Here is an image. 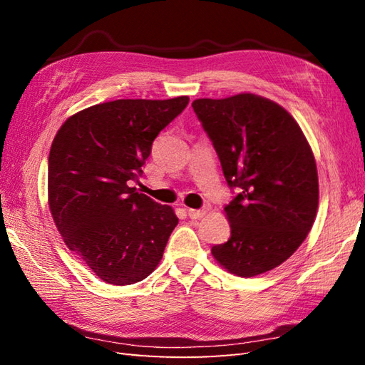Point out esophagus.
I'll use <instances>...</instances> for the list:
<instances>
[{
    "instance_id": "34e87169",
    "label": "esophagus",
    "mask_w": 365,
    "mask_h": 365,
    "mask_svg": "<svg viewBox=\"0 0 365 365\" xmlns=\"http://www.w3.org/2000/svg\"><path fill=\"white\" fill-rule=\"evenodd\" d=\"M188 216L191 220H200L205 216V210H195V208H190Z\"/></svg>"
}]
</instances>
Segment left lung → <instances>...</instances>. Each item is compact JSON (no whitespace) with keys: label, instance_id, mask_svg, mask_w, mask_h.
I'll list each match as a JSON object with an SVG mask.
<instances>
[{"label":"left lung","instance_id":"left-lung-1","mask_svg":"<svg viewBox=\"0 0 365 365\" xmlns=\"http://www.w3.org/2000/svg\"><path fill=\"white\" fill-rule=\"evenodd\" d=\"M197 119L240 192L224 207L230 238L212 247L229 273L252 277L285 262L304 242L319 208L311 145L281 105L255 94L197 98Z\"/></svg>","mask_w":365,"mask_h":365}]
</instances>
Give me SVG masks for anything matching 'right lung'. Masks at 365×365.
Segmentation results:
<instances>
[{"label":"right lung","mask_w":365,"mask_h":365,"mask_svg":"<svg viewBox=\"0 0 365 365\" xmlns=\"http://www.w3.org/2000/svg\"><path fill=\"white\" fill-rule=\"evenodd\" d=\"M169 100L122 98L71 115L53 139L48 205L68 250L103 282L130 285L157 268L178 218L138 192L153 139L185 108Z\"/></svg>","instance_id":"obj_1"}]
</instances>
